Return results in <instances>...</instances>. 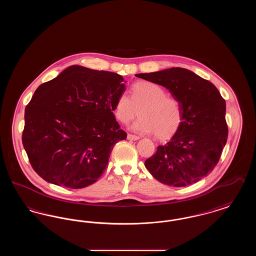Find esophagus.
I'll return each instance as SVG.
<instances>
[{
  "mask_svg": "<svg viewBox=\"0 0 256 256\" xmlns=\"http://www.w3.org/2000/svg\"><path fill=\"white\" fill-rule=\"evenodd\" d=\"M128 140H138V139H139V136L128 134Z\"/></svg>",
  "mask_w": 256,
  "mask_h": 256,
  "instance_id": "esophagus-1",
  "label": "esophagus"
}]
</instances>
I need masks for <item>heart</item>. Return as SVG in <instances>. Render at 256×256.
Returning <instances> with one entry per match:
<instances>
[{"label":"heart","mask_w":256,"mask_h":256,"mask_svg":"<svg viewBox=\"0 0 256 256\" xmlns=\"http://www.w3.org/2000/svg\"><path fill=\"white\" fill-rule=\"evenodd\" d=\"M140 117L132 124V130L139 134H156L160 139L172 136L183 121L182 104L170 97L167 91L152 82H139L130 89V97L122 92L116 98L114 115L122 124Z\"/></svg>","instance_id":"obj_1"}]
</instances>
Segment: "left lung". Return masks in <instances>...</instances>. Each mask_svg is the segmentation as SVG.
I'll return each instance as SVG.
<instances>
[{"label":"left lung","mask_w":256,"mask_h":256,"mask_svg":"<svg viewBox=\"0 0 256 256\" xmlns=\"http://www.w3.org/2000/svg\"><path fill=\"white\" fill-rule=\"evenodd\" d=\"M137 76L166 87L183 108L180 128L146 159V169L169 186L182 187L200 180L215 168L228 140L226 100L213 84L184 68Z\"/></svg>","instance_id":"8db88e82"}]
</instances>
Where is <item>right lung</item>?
<instances>
[{
    "label": "right lung",
    "mask_w": 256,
    "mask_h": 256,
    "mask_svg": "<svg viewBox=\"0 0 256 256\" xmlns=\"http://www.w3.org/2000/svg\"><path fill=\"white\" fill-rule=\"evenodd\" d=\"M124 82L118 74L74 65L37 88L22 142L39 176L71 189L97 182L113 146L126 138L113 114Z\"/></svg>",
    "instance_id": "obj_1"
}]
</instances>
